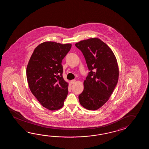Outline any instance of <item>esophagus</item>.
I'll return each instance as SVG.
<instances>
[{"mask_svg": "<svg viewBox=\"0 0 149 149\" xmlns=\"http://www.w3.org/2000/svg\"><path fill=\"white\" fill-rule=\"evenodd\" d=\"M75 82H76V80H72L70 82H71V84H74Z\"/></svg>", "mask_w": 149, "mask_h": 149, "instance_id": "esophagus-1", "label": "esophagus"}]
</instances>
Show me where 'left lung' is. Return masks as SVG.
<instances>
[{
  "mask_svg": "<svg viewBox=\"0 0 149 149\" xmlns=\"http://www.w3.org/2000/svg\"><path fill=\"white\" fill-rule=\"evenodd\" d=\"M75 46L81 51L89 70L79 102L87 110H96L108 101L117 84V61L110 48L98 38L81 40Z\"/></svg>",
  "mask_w": 149,
  "mask_h": 149,
  "instance_id": "obj_1",
  "label": "left lung"
}]
</instances>
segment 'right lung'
<instances>
[{"mask_svg": "<svg viewBox=\"0 0 149 149\" xmlns=\"http://www.w3.org/2000/svg\"><path fill=\"white\" fill-rule=\"evenodd\" d=\"M72 45L46 41L36 48L26 68L29 87L44 108L51 111L62 108L68 94L62 61Z\"/></svg>", "mask_w": 149, "mask_h": 149, "instance_id": "1", "label": "right lung"}]
</instances>
